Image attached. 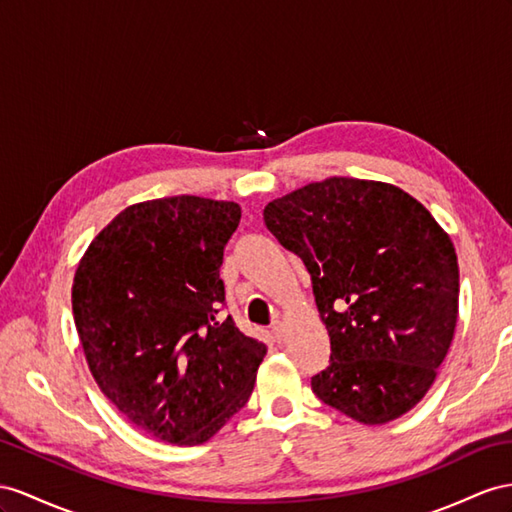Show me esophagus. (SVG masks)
Segmentation results:
<instances>
[{
    "mask_svg": "<svg viewBox=\"0 0 512 512\" xmlns=\"http://www.w3.org/2000/svg\"><path fill=\"white\" fill-rule=\"evenodd\" d=\"M272 335H274V337H277V339H279V342H281V339L285 337V326H283V322H279V320H274V324H272Z\"/></svg>",
    "mask_w": 512,
    "mask_h": 512,
    "instance_id": "1",
    "label": "esophagus"
}]
</instances>
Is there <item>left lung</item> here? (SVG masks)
<instances>
[{
	"instance_id": "1",
	"label": "left lung",
	"mask_w": 512,
	"mask_h": 512,
	"mask_svg": "<svg viewBox=\"0 0 512 512\" xmlns=\"http://www.w3.org/2000/svg\"><path fill=\"white\" fill-rule=\"evenodd\" d=\"M264 222L305 264L331 337L313 393L363 424L413 409L458 316L456 253L437 220L389 183L333 177L274 199Z\"/></svg>"
}]
</instances>
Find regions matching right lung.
I'll use <instances>...</instances> for the list:
<instances>
[{"label":"right lung","instance_id":"add662e5","mask_svg":"<svg viewBox=\"0 0 512 512\" xmlns=\"http://www.w3.org/2000/svg\"><path fill=\"white\" fill-rule=\"evenodd\" d=\"M240 205L168 196L131 205L77 266L73 318L88 368L131 424L199 445L253 393L266 344L227 307L222 255Z\"/></svg>","mask_w":512,"mask_h":512}]
</instances>
